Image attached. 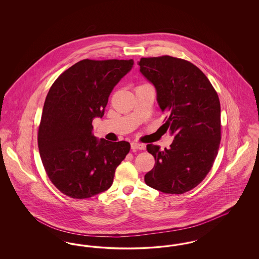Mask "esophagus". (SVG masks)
I'll return each mask as SVG.
<instances>
[{
  "mask_svg": "<svg viewBox=\"0 0 259 259\" xmlns=\"http://www.w3.org/2000/svg\"><path fill=\"white\" fill-rule=\"evenodd\" d=\"M131 148L133 150H142V149H145V146L143 144L133 142V143H131Z\"/></svg>",
  "mask_w": 259,
  "mask_h": 259,
  "instance_id": "esophagus-1",
  "label": "esophagus"
}]
</instances>
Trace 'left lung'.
I'll use <instances>...</instances> for the list:
<instances>
[{"label":"left lung","mask_w":259,"mask_h":259,"mask_svg":"<svg viewBox=\"0 0 259 259\" xmlns=\"http://www.w3.org/2000/svg\"><path fill=\"white\" fill-rule=\"evenodd\" d=\"M140 71L155 87L166 122L174 136L170 148L147 146L155 159L146 184L164 193L183 194L208 175L222 139L221 103L205 74L189 61L169 55L141 58Z\"/></svg>","instance_id":"1"}]
</instances>
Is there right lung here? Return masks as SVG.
Wrapping results in <instances>:
<instances>
[{
    "label": "right lung",
    "mask_w": 259,
    "mask_h": 259,
    "mask_svg": "<svg viewBox=\"0 0 259 259\" xmlns=\"http://www.w3.org/2000/svg\"><path fill=\"white\" fill-rule=\"evenodd\" d=\"M130 60L75 63L50 87L37 132V146L51 183L63 194L87 199L108 190L128 142L98 141L92 120L103 117L113 87L133 67Z\"/></svg>",
    "instance_id": "right-lung-1"
}]
</instances>
